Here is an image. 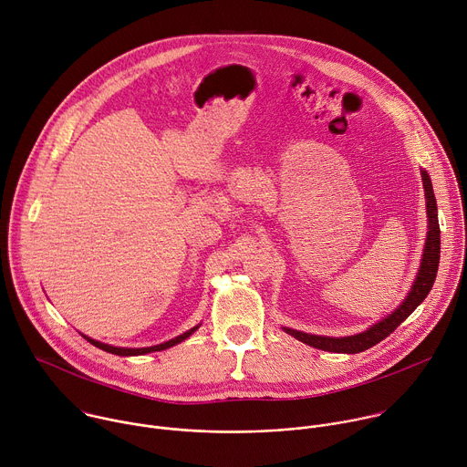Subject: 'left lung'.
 Instances as JSON below:
<instances>
[{
	"instance_id": "8db88e82",
	"label": "left lung",
	"mask_w": 467,
	"mask_h": 467,
	"mask_svg": "<svg viewBox=\"0 0 467 467\" xmlns=\"http://www.w3.org/2000/svg\"><path fill=\"white\" fill-rule=\"evenodd\" d=\"M421 179H423V188H425V203H427V218H429V231H427V240H425V249L421 256V265L418 270L416 281L405 297V301L399 305L389 316L375 323L364 332H358L355 337H344V338H332V337H317V335H306V332L296 330L283 327L285 332H288L290 337L297 338L299 342L323 349L328 353H362L379 342H382L386 337H389L391 332L401 325L423 299L429 296L436 274H438V264H440V225H438V207H436V197L432 190L431 177L425 170H421Z\"/></svg>"
}]
</instances>
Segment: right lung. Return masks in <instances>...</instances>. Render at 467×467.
Masks as SVG:
<instances>
[{
    "instance_id": "add662e5",
    "label": "right lung",
    "mask_w": 467,
    "mask_h": 467,
    "mask_svg": "<svg viewBox=\"0 0 467 467\" xmlns=\"http://www.w3.org/2000/svg\"><path fill=\"white\" fill-rule=\"evenodd\" d=\"M199 328V325H195V327H192L190 330H186V332H182V335H179V337H175L173 340H168V342H164V344H159V346H151V348H140V349H129V348H114V346H109V344H101V342H98V340H92V338H88V337H85L92 346H96V348H99V349H103V351H107V353H112V355H119V357H137V355H146V353H155V351H164V349H168V348H173V346H177V344H181L182 340H186L192 332H195Z\"/></svg>"
}]
</instances>
